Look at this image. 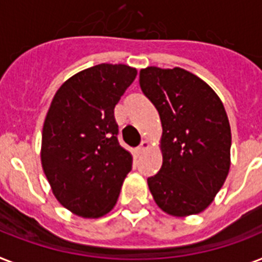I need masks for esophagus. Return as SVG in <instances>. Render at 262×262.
<instances>
[{
    "label": "esophagus",
    "instance_id": "esophagus-1",
    "mask_svg": "<svg viewBox=\"0 0 262 262\" xmlns=\"http://www.w3.org/2000/svg\"><path fill=\"white\" fill-rule=\"evenodd\" d=\"M149 146H150V145H149V142L146 141V140H144V141H141V144H140V146H138V148H137L138 153H142V152H144V150L148 149Z\"/></svg>",
    "mask_w": 262,
    "mask_h": 262
}]
</instances>
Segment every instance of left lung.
Listing matches in <instances>:
<instances>
[{
	"instance_id": "obj_1",
	"label": "left lung",
	"mask_w": 262,
	"mask_h": 262,
	"mask_svg": "<svg viewBox=\"0 0 262 262\" xmlns=\"http://www.w3.org/2000/svg\"><path fill=\"white\" fill-rule=\"evenodd\" d=\"M140 87L159 112L163 164L148 186L172 216L199 214L211 205L230 169L231 132L216 93L192 72L146 67Z\"/></svg>"
}]
</instances>
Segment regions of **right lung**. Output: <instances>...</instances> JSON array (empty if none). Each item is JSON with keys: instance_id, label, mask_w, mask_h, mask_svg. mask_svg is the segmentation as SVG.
<instances>
[{"instance_id": "obj_1", "label": "right lung", "mask_w": 262, "mask_h": 262, "mask_svg": "<svg viewBox=\"0 0 262 262\" xmlns=\"http://www.w3.org/2000/svg\"><path fill=\"white\" fill-rule=\"evenodd\" d=\"M126 64L83 70L56 91L46 116L41 165L63 207L82 218H99L116 206L132 169L130 152L118 144L114 107L136 79Z\"/></svg>"}]
</instances>
